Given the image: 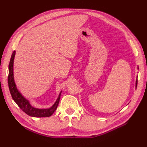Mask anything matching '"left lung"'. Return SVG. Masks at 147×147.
<instances>
[{
	"label": "left lung",
	"instance_id": "obj_1",
	"mask_svg": "<svg viewBox=\"0 0 147 147\" xmlns=\"http://www.w3.org/2000/svg\"><path fill=\"white\" fill-rule=\"evenodd\" d=\"M138 69V68H137ZM137 79H136V89L137 88Z\"/></svg>",
	"mask_w": 147,
	"mask_h": 147
}]
</instances>
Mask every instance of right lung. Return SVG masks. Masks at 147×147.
Listing matches in <instances>:
<instances>
[{
  "instance_id": "obj_1",
  "label": "right lung",
  "mask_w": 147,
  "mask_h": 147,
  "mask_svg": "<svg viewBox=\"0 0 147 147\" xmlns=\"http://www.w3.org/2000/svg\"><path fill=\"white\" fill-rule=\"evenodd\" d=\"M16 54V51H14L12 53L10 59V64L8 65V87L12 98L16 104L19 106V107L25 112L29 116L32 117H49L52 115L55 112L58 105L60 97L62 91L59 93L56 102L50 108L47 109H38L35 108L33 105L30 104L29 100L21 94V92L18 90L16 85L14 79V74H13V64H14V59Z\"/></svg>"
}]
</instances>
